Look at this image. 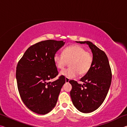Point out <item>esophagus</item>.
Returning a JSON list of instances; mask_svg holds the SVG:
<instances>
[{
	"label": "esophagus",
	"mask_w": 127,
	"mask_h": 127,
	"mask_svg": "<svg viewBox=\"0 0 127 127\" xmlns=\"http://www.w3.org/2000/svg\"><path fill=\"white\" fill-rule=\"evenodd\" d=\"M69 79L68 78H66V77H65V82L68 83V82H69Z\"/></svg>",
	"instance_id": "esophagus-1"
}]
</instances>
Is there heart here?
<instances>
[{"instance_id":"heart-1","label":"heart","mask_w":127,"mask_h":127,"mask_svg":"<svg viewBox=\"0 0 127 127\" xmlns=\"http://www.w3.org/2000/svg\"><path fill=\"white\" fill-rule=\"evenodd\" d=\"M54 62L57 68L62 69L69 62L70 67L62 70L60 74L73 78L79 74H85L89 71L93 63V57L82 46L74 45L66 47L62 54L54 55Z\"/></svg>"}]
</instances>
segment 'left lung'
Masks as SVG:
<instances>
[{"mask_svg":"<svg viewBox=\"0 0 127 127\" xmlns=\"http://www.w3.org/2000/svg\"><path fill=\"white\" fill-rule=\"evenodd\" d=\"M89 45L93 54L91 69L80 81L79 84L74 80L69 81L72 86L70 92L74 106L82 113H89L96 110L104 102L110 88L112 74L107 57L104 51L91 42L77 41Z\"/></svg>","mask_w":127,"mask_h":127,"instance_id":"obj_1","label":"left lung"}]
</instances>
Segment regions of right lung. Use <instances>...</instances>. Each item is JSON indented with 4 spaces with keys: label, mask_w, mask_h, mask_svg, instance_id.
Returning a JSON list of instances; mask_svg holds the SVG:
<instances>
[{
    "label": "right lung",
    "mask_w": 127,
    "mask_h": 127,
    "mask_svg": "<svg viewBox=\"0 0 127 127\" xmlns=\"http://www.w3.org/2000/svg\"><path fill=\"white\" fill-rule=\"evenodd\" d=\"M63 41L48 40L27 49L16 68L17 87L22 101L30 110L46 114L55 107L65 77L58 76L54 55L63 46Z\"/></svg>",
    "instance_id": "obj_1"
}]
</instances>
